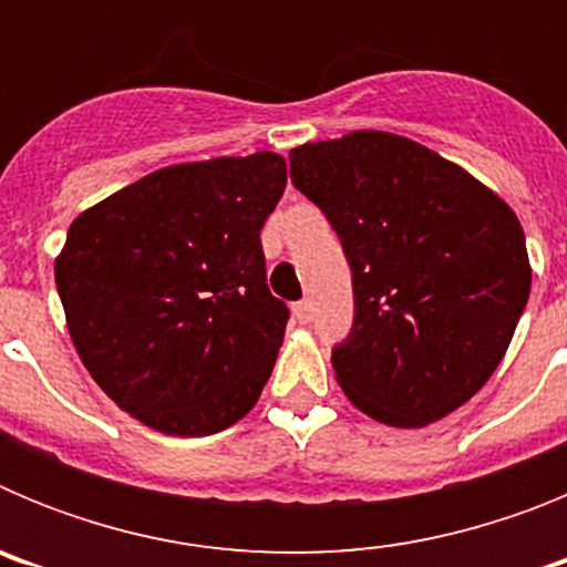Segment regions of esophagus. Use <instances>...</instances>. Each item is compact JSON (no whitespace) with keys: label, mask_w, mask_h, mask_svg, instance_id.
Masks as SVG:
<instances>
[{"label":"esophagus","mask_w":567,"mask_h":567,"mask_svg":"<svg viewBox=\"0 0 567 567\" xmlns=\"http://www.w3.org/2000/svg\"><path fill=\"white\" fill-rule=\"evenodd\" d=\"M292 312L300 323H309V320H312V303H309V300H298L292 307Z\"/></svg>","instance_id":"obj_1"}]
</instances>
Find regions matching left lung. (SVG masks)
I'll use <instances>...</instances> for the list:
<instances>
[{
  "mask_svg": "<svg viewBox=\"0 0 567 567\" xmlns=\"http://www.w3.org/2000/svg\"><path fill=\"white\" fill-rule=\"evenodd\" d=\"M289 175L352 269L354 320L332 349L346 398L400 429L474 398L528 303L514 209L457 164L380 130L295 147Z\"/></svg>",
  "mask_w": 567,
  "mask_h": 567,
  "instance_id": "left-lung-1",
  "label": "left lung"
}]
</instances>
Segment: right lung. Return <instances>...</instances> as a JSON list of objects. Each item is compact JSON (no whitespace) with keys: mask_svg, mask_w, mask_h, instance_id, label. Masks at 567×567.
Segmentation results:
<instances>
[{"mask_svg":"<svg viewBox=\"0 0 567 567\" xmlns=\"http://www.w3.org/2000/svg\"><path fill=\"white\" fill-rule=\"evenodd\" d=\"M284 187L275 153L175 164L70 224L56 258L70 338L155 432L207 437L260 398L289 320L260 247Z\"/></svg>","mask_w":567,"mask_h":567,"instance_id":"right-lung-1","label":"right lung"}]
</instances>
